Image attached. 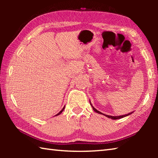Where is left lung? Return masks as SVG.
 <instances>
[{
    "label": "left lung",
    "instance_id": "obj_1",
    "mask_svg": "<svg viewBox=\"0 0 158 158\" xmlns=\"http://www.w3.org/2000/svg\"><path fill=\"white\" fill-rule=\"evenodd\" d=\"M90 105L92 106V107H93V110H94L96 113H98V114H103V115H105V116H106L107 118H111V119H113V120H116V119H120V118H123V117H125V116H129V115L130 114H132V113H129V114H125V115H123V116H109V115H106V114H102V113H101L100 111H98L97 109H96L95 108H94L93 106V105H91V103H90Z\"/></svg>",
    "mask_w": 158,
    "mask_h": 158
}]
</instances>
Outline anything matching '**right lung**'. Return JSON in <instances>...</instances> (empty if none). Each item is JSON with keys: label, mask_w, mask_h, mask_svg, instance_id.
Wrapping results in <instances>:
<instances>
[{"label": "right lung", "mask_w": 158, "mask_h": 158, "mask_svg": "<svg viewBox=\"0 0 158 158\" xmlns=\"http://www.w3.org/2000/svg\"><path fill=\"white\" fill-rule=\"evenodd\" d=\"M64 109H65V106H64V107L63 108V109H62V110H61L60 112H59V113H58V114H57L56 115V116H58V115H59V114H60L61 113H62V112H63V111L64 110Z\"/></svg>", "instance_id": "1"}]
</instances>
